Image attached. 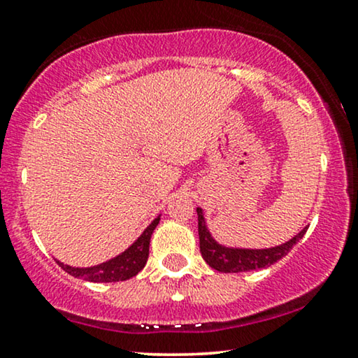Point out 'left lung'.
<instances>
[{
	"label": "left lung",
	"mask_w": 358,
	"mask_h": 358,
	"mask_svg": "<svg viewBox=\"0 0 358 358\" xmlns=\"http://www.w3.org/2000/svg\"><path fill=\"white\" fill-rule=\"evenodd\" d=\"M199 215V238H200V252L205 262L210 267L218 272L224 273H238V272H249L257 271V268H264L272 266L282 257H285L290 249L305 236L306 229L303 228L295 238L290 241L280 244V246L268 248V249H236V248H227L218 244L212 238V234L207 229L205 224V218L202 215V208H197Z\"/></svg>",
	"instance_id": "8db88e82"
}]
</instances>
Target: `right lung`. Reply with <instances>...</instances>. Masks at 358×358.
Instances as JSON below:
<instances>
[{
	"instance_id": "add662e5",
	"label": "right lung",
	"mask_w": 358,
	"mask_h": 358,
	"mask_svg": "<svg viewBox=\"0 0 358 358\" xmlns=\"http://www.w3.org/2000/svg\"><path fill=\"white\" fill-rule=\"evenodd\" d=\"M159 217L155 218L148 228L145 229L143 234L131 244V246L124 251L119 256L110 259V261L102 262L99 266L94 267H71L66 266L60 261V266L63 271L70 273L73 277H81L87 282H122L129 280V278L135 277L141 268L145 267L146 261H148L150 254V239L153 234L155 228L158 227Z\"/></svg>"
}]
</instances>
